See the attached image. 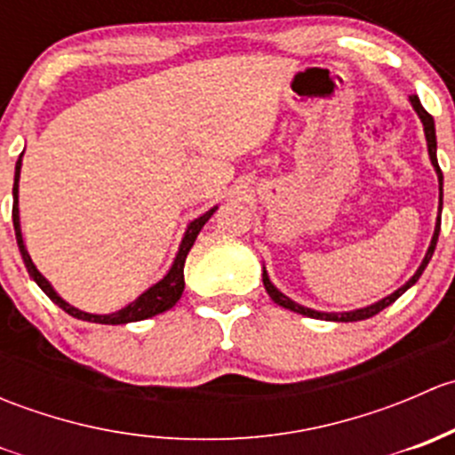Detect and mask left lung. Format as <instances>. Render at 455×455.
Wrapping results in <instances>:
<instances>
[{"instance_id": "8db88e82", "label": "left lung", "mask_w": 455, "mask_h": 455, "mask_svg": "<svg viewBox=\"0 0 455 455\" xmlns=\"http://www.w3.org/2000/svg\"><path fill=\"white\" fill-rule=\"evenodd\" d=\"M410 100H411V105H414L416 114H419L420 123H423V127H425L427 151H429V158H431V164H434L435 173H438V185H440V209H443V172H440V167H438V158H435V127H434V118H431V114L427 112V109L423 108V105H420L419 96H416V94H414V96H410ZM438 233H440V213H438V222H435L434 237H431L429 249H427L423 264L419 266V270H416V273H414V277H411L410 282L405 283V286H401V288H398V291H394L392 295H387V297H385V299H380V301H376V304L368 306V308L350 310V313H319V310L306 308V306L297 304V301H292L291 297H286V295H283V292H279L277 288L273 286V282H270V279H268V273H266V268L261 270V282H264V288H266V292H268V295H270V299H273L275 304H277V306H282V308L292 310V313H299V315H304V316H313V319H325V321H361V319H370V316L379 315L380 310H385V308H387V306H392L394 301H396L398 297H401L403 292L407 291V288H411V286H414L416 282H419V277H420V275H423V270L427 268V264H429L431 255H434V251H435V242H438Z\"/></svg>"}]
</instances>
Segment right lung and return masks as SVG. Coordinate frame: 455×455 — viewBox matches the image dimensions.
<instances>
[{
    "instance_id": "add662e5",
    "label": "right lung",
    "mask_w": 455,
    "mask_h": 455,
    "mask_svg": "<svg viewBox=\"0 0 455 455\" xmlns=\"http://www.w3.org/2000/svg\"><path fill=\"white\" fill-rule=\"evenodd\" d=\"M24 156V154H21ZM21 156L20 160H17L15 164V185H12V224H15V237H17V246H20V253H21V259H24L26 268H28L30 277L35 279L36 286L41 288V291L45 292V295L50 297V299L54 301V304L59 306V308L66 310L68 315L76 316V319L81 321H92V323H105V325H118V323H132V321H142V319H149V316L154 315H160L164 313V310L173 308L176 306V301L182 297V291H185V259L187 255H189L191 246H194L196 237H198V233L202 231V227H204L206 222H209L211 215L215 213V209L218 206H213L211 211H206L204 215H200V218H196L194 222L187 227L185 231V237H182L180 242V249H178V255L176 259H173L172 268H169V273L164 275L163 279H160L158 283H154V286L147 288L142 295L136 297L132 304H127L125 308H121L118 313H112V315H92V313H84V310L75 308V306L68 304L66 299H61V297L57 295V291H54L52 286H50L48 279L44 277V275L36 270V266L32 264L28 251H26L24 246V237H21V227H20V172H21Z\"/></svg>"
}]
</instances>
